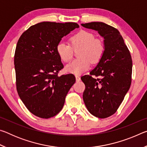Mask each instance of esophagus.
I'll return each mask as SVG.
<instances>
[{"label":"esophagus","mask_w":147,"mask_h":147,"mask_svg":"<svg viewBox=\"0 0 147 147\" xmlns=\"http://www.w3.org/2000/svg\"><path fill=\"white\" fill-rule=\"evenodd\" d=\"M80 77L78 75H76V81H80Z\"/></svg>","instance_id":"34e87169"}]
</instances>
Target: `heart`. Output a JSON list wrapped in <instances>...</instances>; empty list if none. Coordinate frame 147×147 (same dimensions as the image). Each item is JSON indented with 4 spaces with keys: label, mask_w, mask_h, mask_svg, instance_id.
Segmentation results:
<instances>
[{
    "label": "heart",
    "mask_w": 147,
    "mask_h": 147,
    "mask_svg": "<svg viewBox=\"0 0 147 147\" xmlns=\"http://www.w3.org/2000/svg\"><path fill=\"white\" fill-rule=\"evenodd\" d=\"M71 45L59 41L56 47V53L62 61L68 62L73 58V49H80L78 56L76 59L67 65V72L78 75L89 69L93 63H96L102 58L105 51L103 41L94 38V34L87 30H80L71 37Z\"/></svg>",
    "instance_id": "1"
}]
</instances>
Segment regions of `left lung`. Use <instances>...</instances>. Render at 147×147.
Here are the masks:
<instances>
[{
  "instance_id": "obj_1",
  "label": "left lung",
  "mask_w": 147,
  "mask_h": 147,
  "mask_svg": "<svg viewBox=\"0 0 147 147\" xmlns=\"http://www.w3.org/2000/svg\"><path fill=\"white\" fill-rule=\"evenodd\" d=\"M82 26L98 31L104 39V55L89 74L81 77L86 108L93 115L104 119L116 112L130 89L132 59L117 29L102 22Z\"/></svg>"
}]
</instances>
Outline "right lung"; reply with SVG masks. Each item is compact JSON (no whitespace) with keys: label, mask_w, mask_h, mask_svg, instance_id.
<instances>
[{"label":"right lung","mask_w":147,"mask_h":147,"mask_svg":"<svg viewBox=\"0 0 147 147\" xmlns=\"http://www.w3.org/2000/svg\"><path fill=\"white\" fill-rule=\"evenodd\" d=\"M78 27L76 23L42 22L19 38L14 56L17 91L34 115L49 119L63 108L76 78L73 74L58 75L63 65L56 47L63 36Z\"/></svg>","instance_id":"1"}]
</instances>
